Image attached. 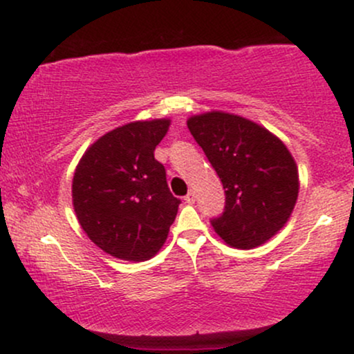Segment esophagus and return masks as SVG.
<instances>
[{
  "label": "esophagus",
  "mask_w": 354,
  "mask_h": 354,
  "mask_svg": "<svg viewBox=\"0 0 354 354\" xmlns=\"http://www.w3.org/2000/svg\"><path fill=\"white\" fill-rule=\"evenodd\" d=\"M194 200H196V194H194V191H189L188 194H186V198H185V201L188 203V205H193L194 203Z\"/></svg>",
  "instance_id": "esophagus-1"
}]
</instances>
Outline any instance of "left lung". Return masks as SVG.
Here are the masks:
<instances>
[{"mask_svg": "<svg viewBox=\"0 0 354 354\" xmlns=\"http://www.w3.org/2000/svg\"><path fill=\"white\" fill-rule=\"evenodd\" d=\"M188 128L225 188L221 216L211 219L226 245L251 250L286 225L298 200V168L273 133L238 115L191 116Z\"/></svg>", "mask_w": 354, "mask_h": 354, "instance_id": "left-lung-1", "label": "left lung"}]
</instances>
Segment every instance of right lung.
<instances>
[{"label":"right lung","instance_id":"1","mask_svg":"<svg viewBox=\"0 0 354 354\" xmlns=\"http://www.w3.org/2000/svg\"><path fill=\"white\" fill-rule=\"evenodd\" d=\"M169 120L135 121L95 141L76 166L73 206L81 228L104 253L124 261L153 258L168 238L180 200L154 148Z\"/></svg>","mask_w":354,"mask_h":354}]
</instances>
